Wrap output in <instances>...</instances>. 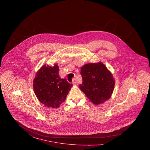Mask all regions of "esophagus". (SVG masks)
Returning a JSON list of instances; mask_svg holds the SVG:
<instances>
[{"instance_id":"1","label":"esophagus","mask_w":150,"mask_h":150,"mask_svg":"<svg viewBox=\"0 0 150 150\" xmlns=\"http://www.w3.org/2000/svg\"><path fill=\"white\" fill-rule=\"evenodd\" d=\"M72 83H73V84L74 86H75V85H76V84H77V81H76V80L75 79H74L73 80Z\"/></svg>"}]
</instances>
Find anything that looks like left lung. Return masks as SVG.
<instances>
[{"mask_svg": "<svg viewBox=\"0 0 150 150\" xmlns=\"http://www.w3.org/2000/svg\"><path fill=\"white\" fill-rule=\"evenodd\" d=\"M83 83L80 89L95 105L109 99L112 94L115 81L113 76L103 63L86 64L81 67Z\"/></svg>", "mask_w": 150, "mask_h": 150, "instance_id": "8db88e82", "label": "left lung"}]
</instances>
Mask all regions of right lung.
<instances>
[{
    "instance_id": "1",
    "label": "right lung",
    "mask_w": 150,
    "mask_h": 150,
    "mask_svg": "<svg viewBox=\"0 0 150 150\" xmlns=\"http://www.w3.org/2000/svg\"><path fill=\"white\" fill-rule=\"evenodd\" d=\"M59 66L44 64L37 71L33 87L38 99L45 106L58 108L64 102L72 84L59 76Z\"/></svg>"
}]
</instances>
